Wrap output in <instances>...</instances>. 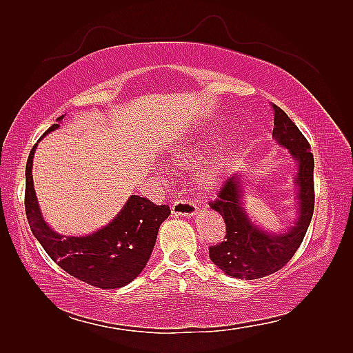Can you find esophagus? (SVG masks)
Here are the masks:
<instances>
[{
	"instance_id": "esophagus-1",
	"label": "esophagus",
	"mask_w": 353,
	"mask_h": 353,
	"mask_svg": "<svg viewBox=\"0 0 353 353\" xmlns=\"http://www.w3.org/2000/svg\"><path fill=\"white\" fill-rule=\"evenodd\" d=\"M172 213L175 216H187L191 218L194 216L197 213V206L194 205L191 200H185V199H181L174 201L172 205Z\"/></svg>"
}]
</instances>
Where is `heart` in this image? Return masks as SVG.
Here are the masks:
<instances>
[{"label": "heart", "mask_w": 353, "mask_h": 353, "mask_svg": "<svg viewBox=\"0 0 353 353\" xmlns=\"http://www.w3.org/2000/svg\"><path fill=\"white\" fill-rule=\"evenodd\" d=\"M213 138H215L213 134H205L196 138L194 141L187 143L183 148H181V150L175 152V154L172 156V162L183 168H190L196 165L203 157V154H205V152L209 150L210 145L213 144ZM227 163H228V154L225 153L213 159L209 163V166L203 170V174L200 176V184L206 190L216 188L221 183L223 174H225Z\"/></svg>", "instance_id": "obj_1"}]
</instances>
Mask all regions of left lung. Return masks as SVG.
<instances>
[{
    "label": "left lung",
    "instance_id": "obj_1",
    "mask_svg": "<svg viewBox=\"0 0 353 353\" xmlns=\"http://www.w3.org/2000/svg\"><path fill=\"white\" fill-rule=\"evenodd\" d=\"M274 109L272 137L281 147L288 148L297 162V219L287 231L274 234L262 230L250 221L243 208L241 175L230 176L218 199L210 203L225 221L227 236L218 245H210V261L219 270L234 279L256 280L280 271L293 258L302 244L314 215V154L309 150V143L299 131L294 122L279 105Z\"/></svg>",
    "mask_w": 353,
    "mask_h": 353
}]
</instances>
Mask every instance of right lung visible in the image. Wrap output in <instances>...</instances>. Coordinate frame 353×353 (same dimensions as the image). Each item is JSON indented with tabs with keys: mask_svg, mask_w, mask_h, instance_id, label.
<instances>
[{
	"mask_svg": "<svg viewBox=\"0 0 353 353\" xmlns=\"http://www.w3.org/2000/svg\"><path fill=\"white\" fill-rule=\"evenodd\" d=\"M59 126L51 125L44 135ZM37 145L26 163L25 209L32 234L50 258L74 279L99 288H119L134 281L150 259L160 223L170 215L169 206H157L145 197L131 196L101 230L85 237L61 236L48 227L38 205L32 179Z\"/></svg>",
	"mask_w": 353,
	"mask_h": 353,
	"instance_id": "add662e5",
	"label": "right lung"
}]
</instances>
